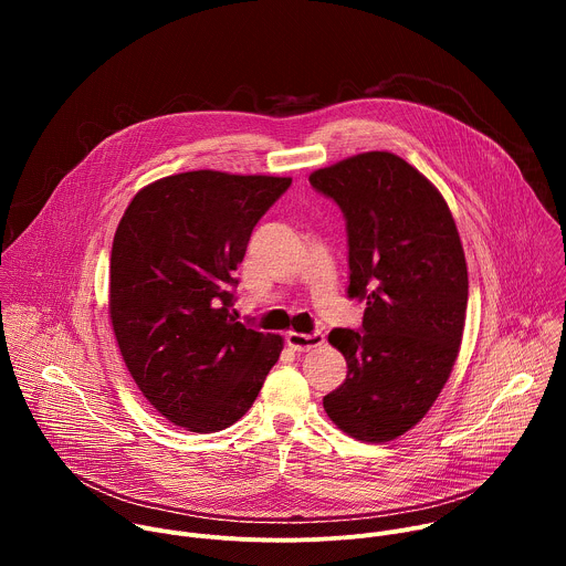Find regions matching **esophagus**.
<instances>
[{
    "label": "esophagus",
    "mask_w": 566,
    "mask_h": 566,
    "mask_svg": "<svg viewBox=\"0 0 566 566\" xmlns=\"http://www.w3.org/2000/svg\"><path fill=\"white\" fill-rule=\"evenodd\" d=\"M322 343H325V334H319V332H315V334H295V332H291L286 336V345L293 352H311V349L319 347Z\"/></svg>",
    "instance_id": "esophagus-1"
}]
</instances>
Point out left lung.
I'll use <instances>...</instances> for the list:
<instances>
[{
	"instance_id": "8db88e82",
	"label": "left lung",
	"mask_w": 566,
	"mask_h": 566,
	"mask_svg": "<svg viewBox=\"0 0 566 566\" xmlns=\"http://www.w3.org/2000/svg\"><path fill=\"white\" fill-rule=\"evenodd\" d=\"M347 221L349 297L363 327L334 329L345 382L322 398L349 437L385 443L412 430L454 367L468 306V266L441 192L391 151H363L311 172Z\"/></svg>"
}]
</instances>
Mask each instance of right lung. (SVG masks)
I'll return each instance as SVG.
<instances>
[{
    "mask_svg": "<svg viewBox=\"0 0 566 566\" xmlns=\"http://www.w3.org/2000/svg\"><path fill=\"white\" fill-rule=\"evenodd\" d=\"M289 177L181 172L136 192L109 260V319L143 396L170 423L217 432L249 412L284 340L232 313V277Z\"/></svg>",
    "mask_w": 566,
    "mask_h": 566,
    "instance_id": "right-lung-1",
    "label": "right lung"
}]
</instances>
